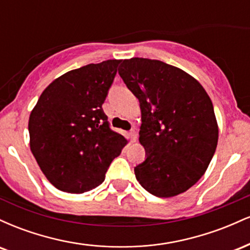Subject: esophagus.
I'll use <instances>...</instances> for the list:
<instances>
[{
    "mask_svg": "<svg viewBox=\"0 0 250 250\" xmlns=\"http://www.w3.org/2000/svg\"><path fill=\"white\" fill-rule=\"evenodd\" d=\"M130 137H131V141L136 142V140H137V131L135 130V129H131V130H130Z\"/></svg>",
    "mask_w": 250,
    "mask_h": 250,
    "instance_id": "34e87169",
    "label": "esophagus"
}]
</instances>
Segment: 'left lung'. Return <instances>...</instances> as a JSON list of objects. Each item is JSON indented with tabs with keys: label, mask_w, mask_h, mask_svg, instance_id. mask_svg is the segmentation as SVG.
Segmentation results:
<instances>
[{
	"label": "left lung",
	"mask_w": 250,
	"mask_h": 250,
	"mask_svg": "<svg viewBox=\"0 0 250 250\" xmlns=\"http://www.w3.org/2000/svg\"><path fill=\"white\" fill-rule=\"evenodd\" d=\"M142 114L140 143L147 159L134 169L157 197L187 191L207 170L219 140L213 103L201 83L159 60L133 57L119 68Z\"/></svg>",
	"instance_id": "left-lung-1"
}]
</instances>
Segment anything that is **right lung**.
<instances>
[{
  "label": "right lung",
  "instance_id": "1",
  "mask_svg": "<svg viewBox=\"0 0 250 250\" xmlns=\"http://www.w3.org/2000/svg\"><path fill=\"white\" fill-rule=\"evenodd\" d=\"M121 60L68 71L43 90L29 116L30 150L53 186L82 194L104 181L128 140L109 128L102 104Z\"/></svg>",
  "mask_w": 250,
  "mask_h": 250
}]
</instances>
